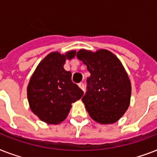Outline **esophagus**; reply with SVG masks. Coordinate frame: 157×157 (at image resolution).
Masks as SVG:
<instances>
[{"label": "esophagus", "instance_id": "1", "mask_svg": "<svg viewBox=\"0 0 157 157\" xmlns=\"http://www.w3.org/2000/svg\"><path fill=\"white\" fill-rule=\"evenodd\" d=\"M78 86H79V87H80V88H81V90H82L85 91V86H84V84L82 83V82H81V83H79Z\"/></svg>", "mask_w": 157, "mask_h": 157}]
</instances>
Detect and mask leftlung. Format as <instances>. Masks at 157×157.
Returning a JSON list of instances; mask_svg holds the SVG:
<instances>
[{"instance_id":"left-lung-1","label":"left lung","mask_w":157,"mask_h":157,"mask_svg":"<svg viewBox=\"0 0 157 157\" xmlns=\"http://www.w3.org/2000/svg\"><path fill=\"white\" fill-rule=\"evenodd\" d=\"M90 72L82 101L89 115L100 124H112L126 112L130 103L131 84L118 58L107 50L76 53Z\"/></svg>"}]
</instances>
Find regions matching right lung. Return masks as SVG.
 I'll return each instance as SVG.
<instances>
[{"label": "right lung", "instance_id": "add662e5", "mask_svg": "<svg viewBox=\"0 0 157 157\" xmlns=\"http://www.w3.org/2000/svg\"><path fill=\"white\" fill-rule=\"evenodd\" d=\"M76 50L65 54H49L40 62L31 77L28 99L32 112L48 124H59L66 119L71 103L84 92L71 81V71L63 68L66 59H71Z\"/></svg>", "mask_w": 157, "mask_h": 157}]
</instances>
